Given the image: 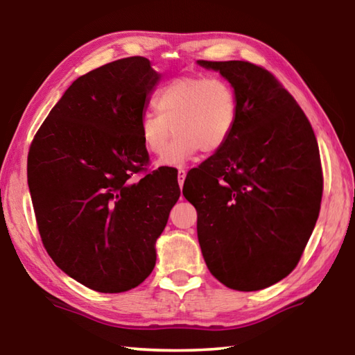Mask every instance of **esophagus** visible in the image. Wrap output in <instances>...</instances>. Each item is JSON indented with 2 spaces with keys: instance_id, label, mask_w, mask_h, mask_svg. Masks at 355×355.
Instances as JSON below:
<instances>
[{
  "instance_id": "esophagus-1",
  "label": "esophagus",
  "mask_w": 355,
  "mask_h": 355,
  "mask_svg": "<svg viewBox=\"0 0 355 355\" xmlns=\"http://www.w3.org/2000/svg\"><path fill=\"white\" fill-rule=\"evenodd\" d=\"M178 184H180V187H183V183H184V180H186V171L184 169H180L178 171Z\"/></svg>"
}]
</instances>
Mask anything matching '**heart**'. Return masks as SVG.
I'll use <instances>...</instances> for the list:
<instances>
[{
  "mask_svg": "<svg viewBox=\"0 0 355 355\" xmlns=\"http://www.w3.org/2000/svg\"><path fill=\"white\" fill-rule=\"evenodd\" d=\"M152 106L155 112L141 115L138 132L149 154L165 152L158 166L182 168L200 149L215 154L231 140L237 126V94L226 80L215 76L173 78L155 94ZM172 130L176 137L170 144Z\"/></svg>",
  "mask_w": 355,
  "mask_h": 355,
  "instance_id": "heart-1",
  "label": "heart"
}]
</instances>
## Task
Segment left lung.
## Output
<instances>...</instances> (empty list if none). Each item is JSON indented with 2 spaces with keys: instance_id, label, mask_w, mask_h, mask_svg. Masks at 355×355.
<instances>
[{
  "instance_id": "left-lung-1",
  "label": "left lung",
  "mask_w": 355,
  "mask_h": 355,
  "mask_svg": "<svg viewBox=\"0 0 355 355\" xmlns=\"http://www.w3.org/2000/svg\"><path fill=\"white\" fill-rule=\"evenodd\" d=\"M237 94L231 140L192 178L201 254L225 286L259 291L291 274L314 231L323 177L306 115L266 69L205 61ZM191 183V184H192ZM192 191V186H191Z\"/></svg>"
}]
</instances>
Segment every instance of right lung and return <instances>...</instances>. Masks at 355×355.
<instances>
[{"label": "right lung", "instance_id": "right-lung-1", "mask_svg": "<svg viewBox=\"0 0 355 355\" xmlns=\"http://www.w3.org/2000/svg\"><path fill=\"white\" fill-rule=\"evenodd\" d=\"M162 75L144 57L76 78L31 144L27 183L47 254L62 272L104 294L149 277L155 243L180 197L148 163L138 124Z\"/></svg>", "mask_w": 355, "mask_h": 355}]
</instances>
